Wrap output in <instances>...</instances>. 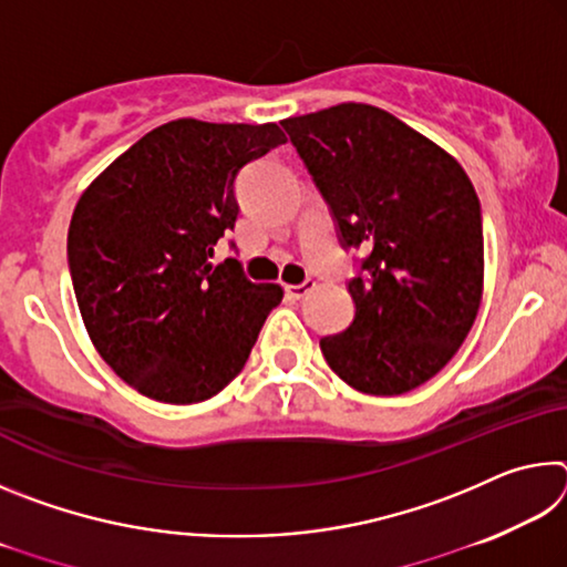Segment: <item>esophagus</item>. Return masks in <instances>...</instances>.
<instances>
[{
	"label": "esophagus",
	"instance_id": "34e87169",
	"mask_svg": "<svg viewBox=\"0 0 567 567\" xmlns=\"http://www.w3.org/2000/svg\"><path fill=\"white\" fill-rule=\"evenodd\" d=\"M310 290H315V280H305L302 285H285V295L292 297V300H302Z\"/></svg>",
	"mask_w": 567,
	"mask_h": 567
}]
</instances>
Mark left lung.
<instances>
[{"label":"left lung","instance_id":"left-lung-1","mask_svg":"<svg viewBox=\"0 0 567 567\" xmlns=\"http://www.w3.org/2000/svg\"><path fill=\"white\" fill-rule=\"evenodd\" d=\"M330 207L344 249H368L348 282L350 328L320 340L368 395H402L453 360L483 300V215L465 169L390 112L338 104L282 122Z\"/></svg>","mask_w":567,"mask_h":567}]
</instances>
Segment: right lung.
<instances>
[{
	"label": "right lung",
	"mask_w": 567,
	"mask_h": 567,
	"mask_svg": "<svg viewBox=\"0 0 567 567\" xmlns=\"http://www.w3.org/2000/svg\"><path fill=\"white\" fill-rule=\"evenodd\" d=\"M285 145L277 124L175 120L147 132L84 189L66 262L84 328L102 360L142 395L192 405L239 370L282 300L280 285L213 265L235 229V179Z\"/></svg>",
	"instance_id": "obj_1"
}]
</instances>
